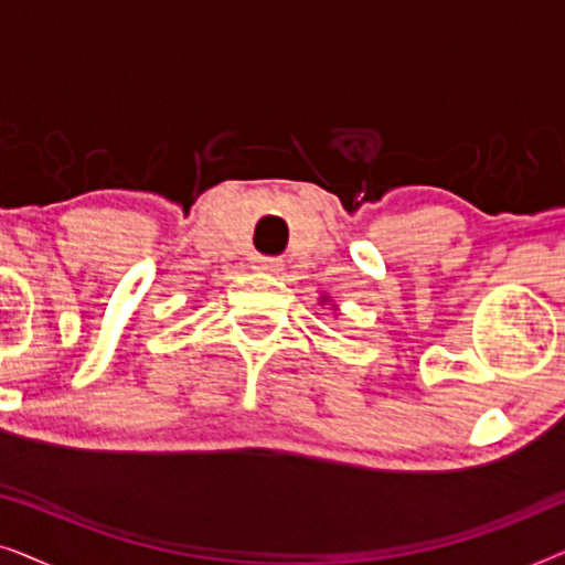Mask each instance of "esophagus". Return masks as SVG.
<instances>
[{
    "label": "esophagus",
    "mask_w": 565,
    "mask_h": 565,
    "mask_svg": "<svg viewBox=\"0 0 565 565\" xmlns=\"http://www.w3.org/2000/svg\"><path fill=\"white\" fill-rule=\"evenodd\" d=\"M252 267L259 269V273H280L282 262L277 257H254Z\"/></svg>",
    "instance_id": "1"
}]
</instances>
